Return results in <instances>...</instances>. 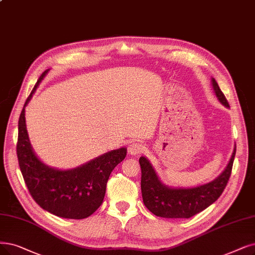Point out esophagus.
<instances>
[{
    "label": "esophagus",
    "instance_id": "1",
    "mask_svg": "<svg viewBox=\"0 0 255 255\" xmlns=\"http://www.w3.org/2000/svg\"><path fill=\"white\" fill-rule=\"evenodd\" d=\"M145 150V146L140 142H133L128 145V152L130 155H138Z\"/></svg>",
    "mask_w": 255,
    "mask_h": 255
}]
</instances>
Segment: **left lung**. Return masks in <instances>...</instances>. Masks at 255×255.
Wrapping results in <instances>:
<instances>
[{"label": "left lung", "mask_w": 255, "mask_h": 255, "mask_svg": "<svg viewBox=\"0 0 255 255\" xmlns=\"http://www.w3.org/2000/svg\"><path fill=\"white\" fill-rule=\"evenodd\" d=\"M220 103L229 107L215 78L211 79ZM237 147H234L227 167L210 183L193 188H170L162 184L149 161L140 157L141 192L144 205L157 217L166 219H189L216 202L225 189L233 165Z\"/></svg>", "instance_id": "1"}]
</instances>
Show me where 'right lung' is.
Here are the masks:
<instances>
[{"mask_svg":"<svg viewBox=\"0 0 255 255\" xmlns=\"http://www.w3.org/2000/svg\"><path fill=\"white\" fill-rule=\"evenodd\" d=\"M48 71L39 76L18 118V166L28 191L43 209L65 219H86L103 204L109 177L118 163L126 158L127 148L106 152L84 165L69 170L51 168L40 162L30 145L25 107Z\"/></svg>","mask_w":255,"mask_h":255,"instance_id":"add662e5","label":"right lung"}]
</instances>
